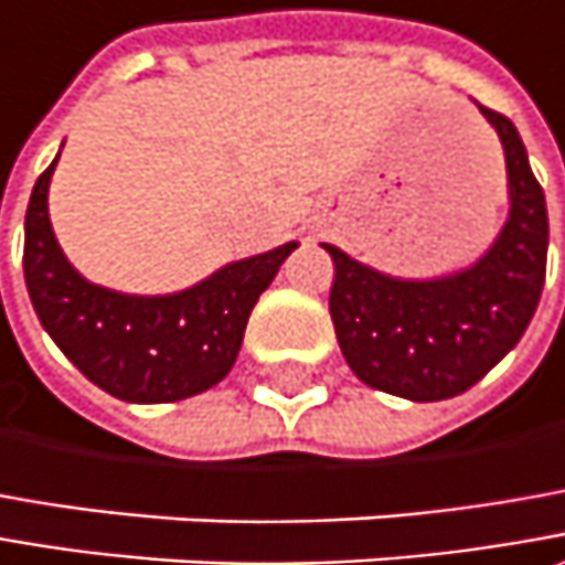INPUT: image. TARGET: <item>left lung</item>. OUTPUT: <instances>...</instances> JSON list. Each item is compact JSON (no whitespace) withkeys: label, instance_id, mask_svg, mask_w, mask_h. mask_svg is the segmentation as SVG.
Segmentation results:
<instances>
[{"label":"left lung","instance_id":"8db88e82","mask_svg":"<svg viewBox=\"0 0 565 565\" xmlns=\"http://www.w3.org/2000/svg\"><path fill=\"white\" fill-rule=\"evenodd\" d=\"M507 159L510 218L472 268L403 281L350 259H334L331 321L353 375L394 397L431 403L457 397L513 350L535 316L547 271V203L522 137L507 115L481 106Z\"/></svg>","mask_w":565,"mask_h":565}]
</instances>
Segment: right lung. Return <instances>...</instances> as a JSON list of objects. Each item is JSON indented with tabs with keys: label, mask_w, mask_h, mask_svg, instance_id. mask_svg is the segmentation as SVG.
Here are the masks:
<instances>
[{
	"label": "right lung",
	"mask_w": 565,
	"mask_h": 565,
	"mask_svg": "<svg viewBox=\"0 0 565 565\" xmlns=\"http://www.w3.org/2000/svg\"><path fill=\"white\" fill-rule=\"evenodd\" d=\"M55 162L36 178L24 218V281L52 341L96 387L127 403H171L215 387L241 353L259 294L297 244L224 265L168 297L108 290L81 278L52 234Z\"/></svg>",
	"instance_id": "obj_1"
}]
</instances>
